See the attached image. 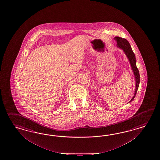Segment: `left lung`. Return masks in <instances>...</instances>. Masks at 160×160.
Segmentation results:
<instances>
[{
	"instance_id": "obj_1",
	"label": "left lung",
	"mask_w": 160,
	"mask_h": 160,
	"mask_svg": "<svg viewBox=\"0 0 160 160\" xmlns=\"http://www.w3.org/2000/svg\"><path fill=\"white\" fill-rule=\"evenodd\" d=\"M114 39L117 41V47L123 50L127 58H128L129 62L131 64L132 70L134 73L135 78H136V90H135L134 96L132 98L131 100L129 102H130L131 101H132L134 100V98L136 97L137 92L138 88L139 87V84H140V73H139L138 69L137 68V66H136V56H135V54L134 53V52L132 50L130 44L129 43V42L126 39L121 38L118 37V36L115 37Z\"/></svg>"
}]
</instances>
